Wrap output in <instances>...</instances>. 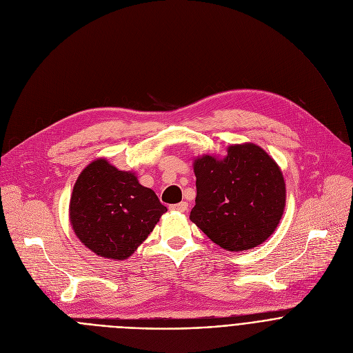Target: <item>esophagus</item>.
I'll return each instance as SVG.
<instances>
[{
	"label": "esophagus",
	"instance_id": "obj_1",
	"mask_svg": "<svg viewBox=\"0 0 353 353\" xmlns=\"http://www.w3.org/2000/svg\"><path fill=\"white\" fill-rule=\"evenodd\" d=\"M170 210H173V211H179V212H185V211L188 210V204L185 203V201H181V203H179V204L170 205Z\"/></svg>",
	"mask_w": 353,
	"mask_h": 353
}]
</instances>
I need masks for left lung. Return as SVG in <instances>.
Wrapping results in <instances>:
<instances>
[{
	"label": "left lung",
	"instance_id": "8db88e82",
	"mask_svg": "<svg viewBox=\"0 0 353 353\" xmlns=\"http://www.w3.org/2000/svg\"><path fill=\"white\" fill-rule=\"evenodd\" d=\"M195 207L190 219L228 251L257 247L276 229L285 208V181L274 159L254 143L233 145L223 161L194 163Z\"/></svg>",
	"mask_w": 353,
	"mask_h": 353
}]
</instances>
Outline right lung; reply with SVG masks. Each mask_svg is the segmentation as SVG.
Returning a JSON list of instances; mask_svg holds the SVG:
<instances>
[{"label": "right lung", "mask_w": 353, "mask_h": 353, "mask_svg": "<svg viewBox=\"0 0 353 353\" xmlns=\"http://www.w3.org/2000/svg\"><path fill=\"white\" fill-rule=\"evenodd\" d=\"M168 211L154 190L134 173L97 159L79 174L70 203V221L79 240L97 256L125 260Z\"/></svg>", "instance_id": "right-lung-1"}]
</instances>
